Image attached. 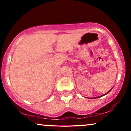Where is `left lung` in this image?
Returning a JSON list of instances; mask_svg holds the SVG:
<instances>
[{
	"label": "left lung",
	"mask_w": 131,
	"mask_h": 131,
	"mask_svg": "<svg viewBox=\"0 0 131 131\" xmlns=\"http://www.w3.org/2000/svg\"><path fill=\"white\" fill-rule=\"evenodd\" d=\"M112 89L111 90H110V91L108 92H106V94H103V95H101V96H99V97H94V98H89V99H97V98H99V97H102V96H103V95H106L107 94H108V93L110 92L111 91H112Z\"/></svg>",
	"instance_id": "obj_1"
}]
</instances>
